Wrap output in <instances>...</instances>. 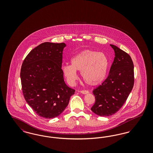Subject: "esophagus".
Segmentation results:
<instances>
[{
    "label": "esophagus",
    "instance_id": "esophagus-1",
    "mask_svg": "<svg viewBox=\"0 0 153 153\" xmlns=\"http://www.w3.org/2000/svg\"><path fill=\"white\" fill-rule=\"evenodd\" d=\"M80 92L82 94H87L89 92L87 91V90H82V91H81Z\"/></svg>",
    "mask_w": 153,
    "mask_h": 153
}]
</instances>
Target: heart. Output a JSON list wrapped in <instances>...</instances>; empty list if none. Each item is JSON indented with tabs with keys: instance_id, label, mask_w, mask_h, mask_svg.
Wrapping results in <instances>:
<instances>
[{
	"instance_id": "heart-1",
	"label": "heart",
	"mask_w": 153,
	"mask_h": 153,
	"mask_svg": "<svg viewBox=\"0 0 153 153\" xmlns=\"http://www.w3.org/2000/svg\"><path fill=\"white\" fill-rule=\"evenodd\" d=\"M71 65L62 66L61 71L70 84H73L80 71L81 78L89 85H97L104 80L108 72L109 59L103 53L92 50L81 51L71 59Z\"/></svg>"
}]
</instances>
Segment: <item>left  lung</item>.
<instances>
[{"label": "left lung", "instance_id": "8db88e82", "mask_svg": "<svg viewBox=\"0 0 153 153\" xmlns=\"http://www.w3.org/2000/svg\"><path fill=\"white\" fill-rule=\"evenodd\" d=\"M115 51V58L107 78L95 88V102L91 110L100 117H109L123 106L134 83V64L128 54L117 46L110 45Z\"/></svg>", "mask_w": 153, "mask_h": 153}]
</instances>
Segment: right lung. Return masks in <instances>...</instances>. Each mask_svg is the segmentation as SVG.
Masks as SVG:
<instances>
[{"label":"right lung","mask_w":153,"mask_h":153,"mask_svg":"<svg viewBox=\"0 0 153 153\" xmlns=\"http://www.w3.org/2000/svg\"><path fill=\"white\" fill-rule=\"evenodd\" d=\"M64 43L44 42L25 58L21 69L22 92L27 104L39 117H58L75 90L69 87L61 71Z\"/></svg>","instance_id":"obj_1"}]
</instances>
